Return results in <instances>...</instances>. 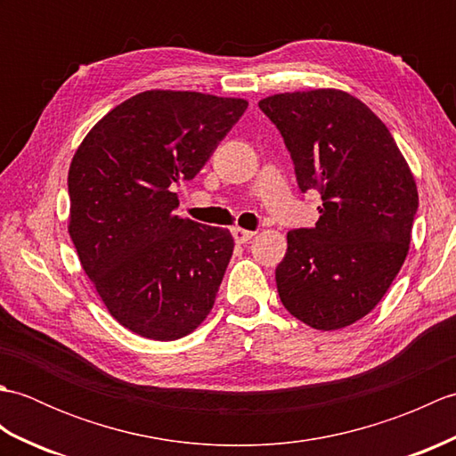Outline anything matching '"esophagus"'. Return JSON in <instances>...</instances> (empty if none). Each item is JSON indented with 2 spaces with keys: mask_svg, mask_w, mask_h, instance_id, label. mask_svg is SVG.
<instances>
[{
  "mask_svg": "<svg viewBox=\"0 0 456 456\" xmlns=\"http://www.w3.org/2000/svg\"><path fill=\"white\" fill-rule=\"evenodd\" d=\"M231 233H233V239H235L237 245H247L248 240L255 237L253 231H247V229H240V227H235L233 231H231Z\"/></svg>",
  "mask_w": 456,
  "mask_h": 456,
  "instance_id": "1",
  "label": "esophagus"
}]
</instances>
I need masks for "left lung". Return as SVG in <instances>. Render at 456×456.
I'll use <instances>...</instances> for the list:
<instances>
[{
	"instance_id": "8db88e82",
	"label": "left lung",
	"mask_w": 456,
	"mask_h": 456,
	"mask_svg": "<svg viewBox=\"0 0 456 456\" xmlns=\"http://www.w3.org/2000/svg\"><path fill=\"white\" fill-rule=\"evenodd\" d=\"M258 108L284 137L299 190H317L323 201L315 227L288 233L280 299L314 329L353 325L408 256L419 201L413 174L388 127L351 94H276Z\"/></svg>"
}]
</instances>
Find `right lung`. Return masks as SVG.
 Segmentation results:
<instances>
[{"label": "right lung", "instance_id": "obj_1", "mask_svg": "<svg viewBox=\"0 0 456 456\" xmlns=\"http://www.w3.org/2000/svg\"><path fill=\"white\" fill-rule=\"evenodd\" d=\"M247 105L142 92L95 123L76 151L68 233L102 302L129 331L176 341L216 304L233 237L178 217L174 186L196 176Z\"/></svg>", "mask_w": 456, "mask_h": 456}]
</instances>
